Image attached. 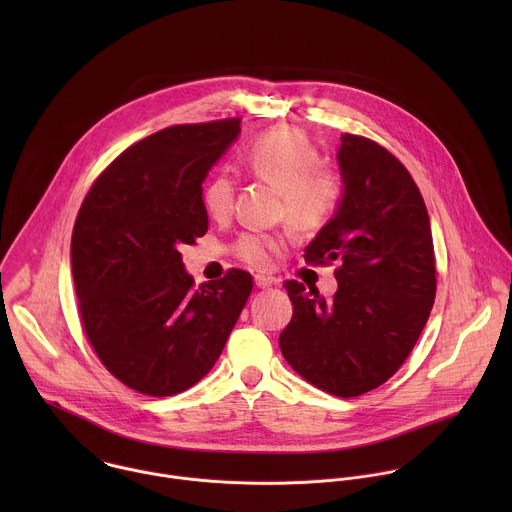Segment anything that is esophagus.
<instances>
[{
    "instance_id": "obj_1",
    "label": "esophagus",
    "mask_w": 512,
    "mask_h": 512,
    "mask_svg": "<svg viewBox=\"0 0 512 512\" xmlns=\"http://www.w3.org/2000/svg\"><path fill=\"white\" fill-rule=\"evenodd\" d=\"M254 282H256V288H260V290H266V288L276 286V278L266 276V274H258V276L254 278Z\"/></svg>"
}]
</instances>
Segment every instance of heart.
I'll list each match as a JSON object with an SVG mask.
<instances>
[{"mask_svg": "<svg viewBox=\"0 0 512 512\" xmlns=\"http://www.w3.org/2000/svg\"><path fill=\"white\" fill-rule=\"evenodd\" d=\"M244 165L258 181L280 189V215L301 232L325 226L343 199L337 171L321 165L317 146L297 128L278 126L258 136L244 153ZM203 209L211 219L232 213L234 181L219 173L203 189ZM286 248V238L268 232H246L236 240V256L252 268L266 270Z\"/></svg>", "mask_w": 512, "mask_h": 512, "instance_id": "heart-1", "label": "heart"}]
</instances>
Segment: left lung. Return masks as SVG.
<instances>
[{
	"label": "left lung",
	"instance_id": "1",
	"mask_svg": "<svg viewBox=\"0 0 512 512\" xmlns=\"http://www.w3.org/2000/svg\"><path fill=\"white\" fill-rule=\"evenodd\" d=\"M345 193L335 217L305 248V262L335 270L321 297L288 280L290 325L280 349L309 384L355 398L384 384L412 353L436 299V254L422 193L410 171L376 142L341 134Z\"/></svg>",
	"mask_w": 512,
	"mask_h": 512
}]
</instances>
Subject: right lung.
<instances>
[{"label": "right lung", "mask_w": 512, "mask_h": 512, "mask_svg": "<svg viewBox=\"0 0 512 512\" xmlns=\"http://www.w3.org/2000/svg\"><path fill=\"white\" fill-rule=\"evenodd\" d=\"M238 134L240 118H228L147 136L98 175L74 220L82 329L106 370L140 394L197 384L252 292L236 268L197 288L179 252L207 232L201 185Z\"/></svg>", "instance_id": "right-lung-1"}]
</instances>
